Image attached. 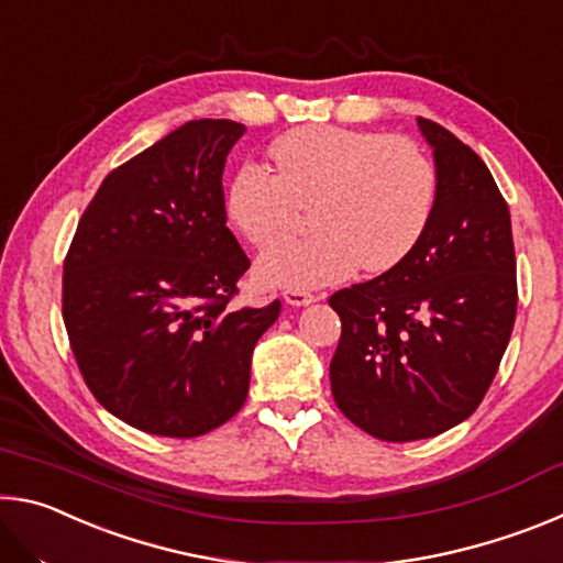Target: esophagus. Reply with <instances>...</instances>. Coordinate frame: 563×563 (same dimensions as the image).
Here are the masks:
<instances>
[{
	"label": "esophagus",
	"mask_w": 563,
	"mask_h": 563,
	"mask_svg": "<svg viewBox=\"0 0 563 563\" xmlns=\"http://www.w3.org/2000/svg\"><path fill=\"white\" fill-rule=\"evenodd\" d=\"M283 300L288 302V305H292V308H305V305L316 302V295H310V292H305V290H285L283 292Z\"/></svg>",
	"instance_id": "1"
}]
</instances>
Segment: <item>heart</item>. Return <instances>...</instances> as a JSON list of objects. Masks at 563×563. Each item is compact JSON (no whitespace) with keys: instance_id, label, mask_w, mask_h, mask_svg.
Segmentation results:
<instances>
[{"instance_id":"b5f03b06","label":"heart","mask_w":563,"mask_h":563,"mask_svg":"<svg viewBox=\"0 0 563 563\" xmlns=\"http://www.w3.org/2000/svg\"><path fill=\"white\" fill-rule=\"evenodd\" d=\"M273 174L247 164L228 188V218L253 245L290 233L312 208L316 233L271 245L258 258L265 285L310 290L383 273L422 241L437 203V170L412 139L328 123L283 133L268 148Z\"/></svg>"}]
</instances>
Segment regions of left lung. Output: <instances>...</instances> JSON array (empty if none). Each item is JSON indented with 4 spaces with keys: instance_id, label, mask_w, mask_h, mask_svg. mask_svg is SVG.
<instances>
[{
    "instance_id": "8db88e82",
    "label": "left lung",
    "mask_w": 563,
    "mask_h": 563,
    "mask_svg": "<svg viewBox=\"0 0 563 563\" xmlns=\"http://www.w3.org/2000/svg\"><path fill=\"white\" fill-rule=\"evenodd\" d=\"M432 146L437 203L422 241L375 280L330 295L342 335L332 397L385 442L437 437L487 395L517 318L509 206L474 151L417 119Z\"/></svg>"
}]
</instances>
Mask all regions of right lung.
Masks as SVG:
<instances>
[{
	"mask_svg": "<svg viewBox=\"0 0 563 563\" xmlns=\"http://www.w3.org/2000/svg\"><path fill=\"white\" fill-rule=\"evenodd\" d=\"M243 123L198 119L103 178L64 261L62 312L84 383L158 437L228 422L280 300L235 310L251 261L225 225L223 168Z\"/></svg>",
	"mask_w": 563,
	"mask_h": 563,
	"instance_id": "add662e5",
	"label": "right lung"
}]
</instances>
